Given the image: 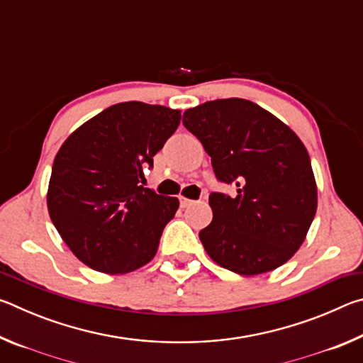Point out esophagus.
<instances>
[{"label": "esophagus", "instance_id": "34e87169", "mask_svg": "<svg viewBox=\"0 0 363 363\" xmlns=\"http://www.w3.org/2000/svg\"><path fill=\"white\" fill-rule=\"evenodd\" d=\"M179 203H181V208H187L194 203V200L186 199V196H179Z\"/></svg>", "mask_w": 363, "mask_h": 363}]
</instances>
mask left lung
<instances>
[{
    "label": "left lung",
    "mask_w": 363,
    "mask_h": 363,
    "mask_svg": "<svg viewBox=\"0 0 363 363\" xmlns=\"http://www.w3.org/2000/svg\"><path fill=\"white\" fill-rule=\"evenodd\" d=\"M182 123L211 157L216 179L237 195H210L211 224L200 230L220 267L257 275L280 267L303 245L317 211L304 144L257 104L230 97L184 112Z\"/></svg>",
    "instance_id": "1"
}]
</instances>
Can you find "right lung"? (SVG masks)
Wrapping results in <instances>:
<instances>
[{
    "label": "right lung",
    "instance_id": "right-lung-1",
    "mask_svg": "<svg viewBox=\"0 0 363 363\" xmlns=\"http://www.w3.org/2000/svg\"><path fill=\"white\" fill-rule=\"evenodd\" d=\"M179 123V110L121 102L86 121L59 149L48 189L49 216L88 267L126 274L155 256L179 200L140 181Z\"/></svg>",
    "mask_w": 363,
    "mask_h": 363
}]
</instances>
